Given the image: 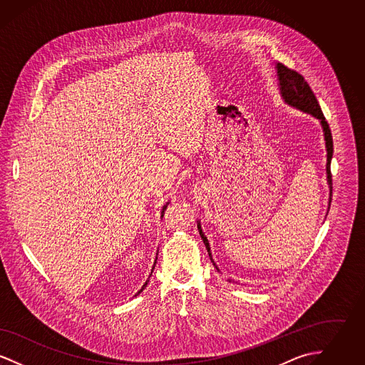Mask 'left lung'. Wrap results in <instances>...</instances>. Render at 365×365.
<instances>
[{"instance_id": "left-lung-1", "label": "left lung", "mask_w": 365, "mask_h": 365, "mask_svg": "<svg viewBox=\"0 0 365 365\" xmlns=\"http://www.w3.org/2000/svg\"><path fill=\"white\" fill-rule=\"evenodd\" d=\"M277 68V75H278V85L280 96L283 98V101L290 106H293L295 109L305 112L308 115L313 116L314 119H317L322 128H323V134H324V140H326V150H327V164H326V173H327V183L330 187V198H329V209L331 205V195H332V179H331V158H332V135H331L330 127L329 123L326 122V118L320 109V105L317 103L314 94H313L312 88L309 85L305 82L304 76L299 75L298 72L287 68L286 66H283L282 63H278L275 66ZM329 213V212H327ZM197 227L200 231V235L202 238V241L205 243V247L208 250L209 257L210 261L213 262L215 268L220 272V269L217 268L216 262L212 259V253H210V246H209L208 238L204 235L202 228H201V223L200 220L197 222ZM230 280V279H228Z\"/></svg>"}]
</instances>
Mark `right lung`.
I'll return each instance as SVG.
<instances>
[{"mask_svg": "<svg viewBox=\"0 0 365 365\" xmlns=\"http://www.w3.org/2000/svg\"><path fill=\"white\" fill-rule=\"evenodd\" d=\"M168 204H170V202H167V204H165V205H164V207H163V210H161V217H163V216H164V210H165V209H167V205H168ZM155 265H156V261H155V264H153V268H152V272H153V269H155ZM152 272H150V277H152ZM150 277H149V278H150ZM148 283H149V279H148V280H146V282H145V284H143V286H142V289H140V290H139L138 293H137V294H139V293H140V292H143V289H145V287H146V286H148ZM135 294V295H137Z\"/></svg>", "mask_w": 365, "mask_h": 365, "instance_id": "add662e5", "label": "right lung"}]
</instances>
